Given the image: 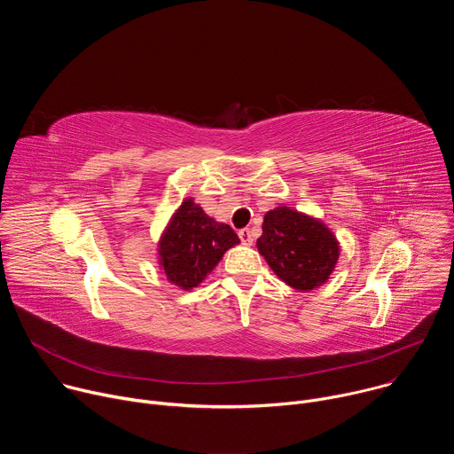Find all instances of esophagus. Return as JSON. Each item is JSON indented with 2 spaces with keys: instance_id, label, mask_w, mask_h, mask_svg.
Segmentation results:
<instances>
[{
  "instance_id": "esophagus-1",
  "label": "esophagus",
  "mask_w": 454,
  "mask_h": 454,
  "mask_svg": "<svg viewBox=\"0 0 454 454\" xmlns=\"http://www.w3.org/2000/svg\"><path fill=\"white\" fill-rule=\"evenodd\" d=\"M239 237H240V242L244 244V246H251L253 244V233H251V230L249 228H242V230H239Z\"/></svg>"
}]
</instances>
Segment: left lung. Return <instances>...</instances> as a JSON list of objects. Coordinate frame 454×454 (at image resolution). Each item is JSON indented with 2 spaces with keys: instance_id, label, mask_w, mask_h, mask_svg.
Masks as SVG:
<instances>
[{
  "instance_id": "left-lung-1",
  "label": "left lung",
  "mask_w": 454,
  "mask_h": 454,
  "mask_svg": "<svg viewBox=\"0 0 454 454\" xmlns=\"http://www.w3.org/2000/svg\"><path fill=\"white\" fill-rule=\"evenodd\" d=\"M256 247L282 282L303 293L325 284L340 258V242L327 224L289 207L264 215Z\"/></svg>"
}]
</instances>
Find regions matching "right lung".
Wrapping results in <instances>:
<instances>
[{
  "instance_id": "right-lung-1",
  "label": "right lung",
  "mask_w": 454,
  "mask_h": 454,
  "mask_svg": "<svg viewBox=\"0 0 454 454\" xmlns=\"http://www.w3.org/2000/svg\"><path fill=\"white\" fill-rule=\"evenodd\" d=\"M239 242L228 224L217 223L192 198H186L160 237L158 264L170 284L190 291L198 287L223 254Z\"/></svg>"
}]
</instances>
